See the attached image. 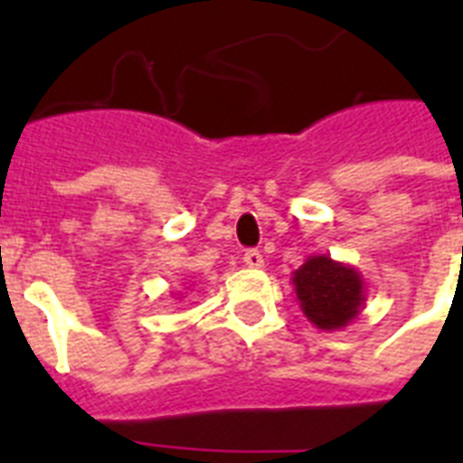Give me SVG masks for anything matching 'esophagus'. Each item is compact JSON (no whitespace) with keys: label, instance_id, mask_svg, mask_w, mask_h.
Returning a JSON list of instances; mask_svg holds the SVG:
<instances>
[{"label":"esophagus","instance_id":"esophagus-1","mask_svg":"<svg viewBox=\"0 0 463 463\" xmlns=\"http://www.w3.org/2000/svg\"><path fill=\"white\" fill-rule=\"evenodd\" d=\"M242 261H245V264L250 269H261V267H264V257H261L260 250H247L245 257H242Z\"/></svg>","mask_w":463,"mask_h":463}]
</instances>
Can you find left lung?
Masks as SVG:
<instances>
[{
    "mask_svg": "<svg viewBox=\"0 0 463 463\" xmlns=\"http://www.w3.org/2000/svg\"><path fill=\"white\" fill-rule=\"evenodd\" d=\"M290 281L303 315L317 329H344L365 307L363 274L351 264L331 260L329 254H309Z\"/></svg>",
    "mask_w": 463,
    "mask_h": 463,
    "instance_id": "left-lung-1",
    "label": "left lung"
}]
</instances>
